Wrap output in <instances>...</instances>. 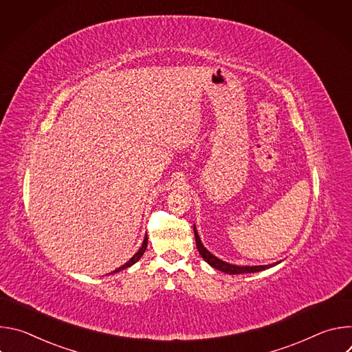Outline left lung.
<instances>
[{
    "label": "left lung",
    "mask_w": 352,
    "mask_h": 352,
    "mask_svg": "<svg viewBox=\"0 0 352 352\" xmlns=\"http://www.w3.org/2000/svg\"><path fill=\"white\" fill-rule=\"evenodd\" d=\"M193 232H195V239H196V246H197V250L200 256H202L205 259V262H208L212 267L220 270V272H224V273H228V274H242V273H256V272H262V270H266L269 267H272L273 265H265V266H235V265H230L227 262H223L220 261L219 258L213 256L209 250L204 246V243L200 242V238L197 235V231L196 228L193 227Z\"/></svg>",
    "instance_id": "1"
}]
</instances>
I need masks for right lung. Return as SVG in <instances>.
<instances>
[{
  "label": "right lung",
  "mask_w": 352,
  "mask_h": 352,
  "mask_svg": "<svg viewBox=\"0 0 352 352\" xmlns=\"http://www.w3.org/2000/svg\"><path fill=\"white\" fill-rule=\"evenodd\" d=\"M146 246H147V234H146V236H144V239H143V243H142V246H140V249L138 250V252L125 263V265H122L121 267H118L117 270H116V273L117 272H120V270H122V269H126V267H129V266H132L133 263H136L140 258H142V255L144 254V250H146Z\"/></svg>",
  "instance_id": "add662e5"
}]
</instances>
